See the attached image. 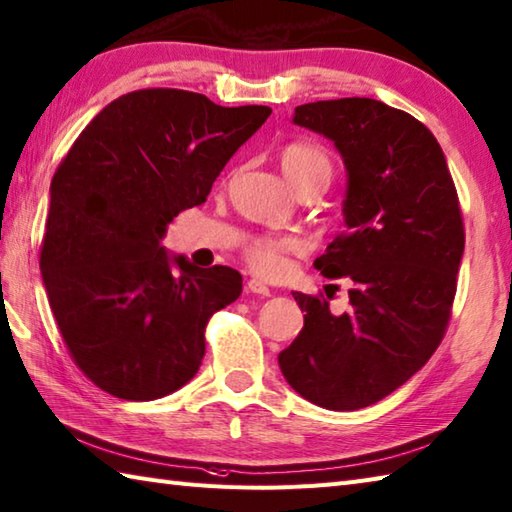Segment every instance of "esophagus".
<instances>
[{
  "label": "esophagus",
  "mask_w": 512,
  "mask_h": 512,
  "mask_svg": "<svg viewBox=\"0 0 512 512\" xmlns=\"http://www.w3.org/2000/svg\"><path fill=\"white\" fill-rule=\"evenodd\" d=\"M246 290H248V293H255V295H262V297L270 295V288L262 282V279H255V277L248 279Z\"/></svg>",
  "instance_id": "esophagus-1"
}]
</instances>
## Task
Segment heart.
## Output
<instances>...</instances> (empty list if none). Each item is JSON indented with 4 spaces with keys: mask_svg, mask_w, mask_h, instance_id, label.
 <instances>
[{
    "mask_svg": "<svg viewBox=\"0 0 512 512\" xmlns=\"http://www.w3.org/2000/svg\"><path fill=\"white\" fill-rule=\"evenodd\" d=\"M279 166L295 190L304 186L326 188L333 177V162L326 150L313 142H288L279 148ZM302 242L284 235H262L244 246L246 262L262 275H282L288 255L299 253Z\"/></svg>",
    "mask_w": 512,
    "mask_h": 512,
    "instance_id": "1",
    "label": "heart"
}]
</instances>
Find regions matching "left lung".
<instances>
[{
  "instance_id": "obj_1",
  "label": "left lung",
  "mask_w": 512,
  "mask_h": 512,
  "mask_svg": "<svg viewBox=\"0 0 512 512\" xmlns=\"http://www.w3.org/2000/svg\"><path fill=\"white\" fill-rule=\"evenodd\" d=\"M293 122L333 139L348 170V228L315 268L346 279L350 308L333 315L324 293H293L304 328L279 368L308 402L366 408L442 344L464 255L462 206L442 146L404 110L344 97L297 106Z\"/></svg>"
}]
</instances>
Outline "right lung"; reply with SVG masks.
<instances>
[{"instance_id": "1", "label": "right lung", "mask_w": 512, "mask_h": 512, "mask_svg": "<svg viewBox=\"0 0 512 512\" xmlns=\"http://www.w3.org/2000/svg\"><path fill=\"white\" fill-rule=\"evenodd\" d=\"M268 106L224 108L179 88H142L90 122L50 184L39 268L75 366L108 395L150 402L195 377L206 326L242 293L235 268H170L162 237L202 206Z\"/></svg>"}]
</instances>
